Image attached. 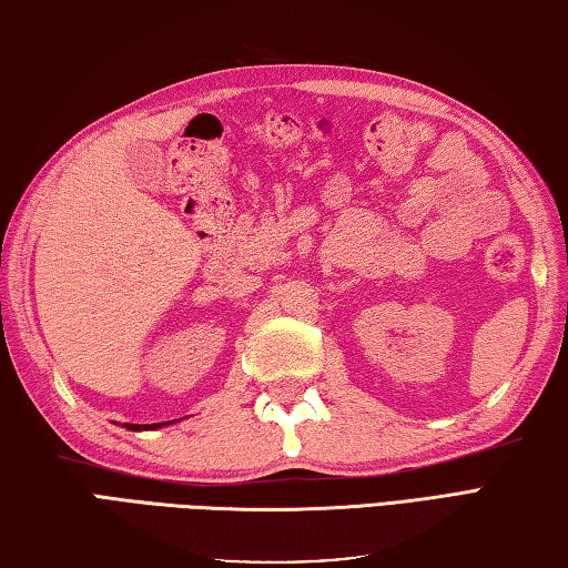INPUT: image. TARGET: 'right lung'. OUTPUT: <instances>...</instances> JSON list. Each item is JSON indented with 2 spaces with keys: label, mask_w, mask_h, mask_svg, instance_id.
Wrapping results in <instances>:
<instances>
[{
  "label": "right lung",
  "mask_w": 568,
  "mask_h": 568,
  "mask_svg": "<svg viewBox=\"0 0 568 568\" xmlns=\"http://www.w3.org/2000/svg\"><path fill=\"white\" fill-rule=\"evenodd\" d=\"M163 423H155V425H133V423H125L123 427H128V430H155V427H160Z\"/></svg>",
  "instance_id": "obj_1"
}]
</instances>
